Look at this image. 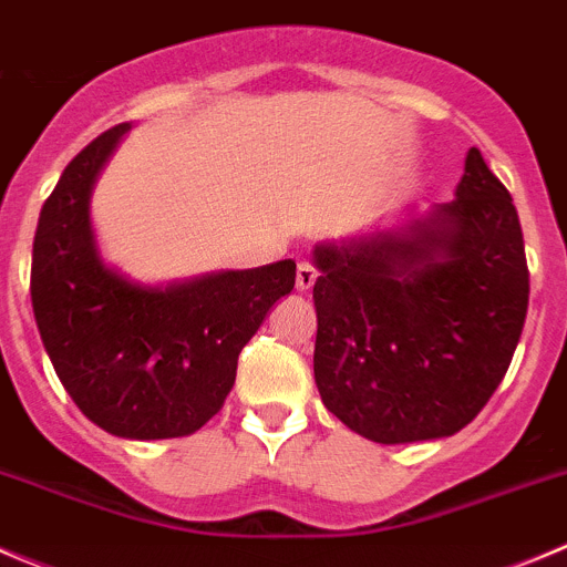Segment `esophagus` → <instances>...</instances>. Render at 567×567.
<instances>
[{
  "label": "esophagus",
  "instance_id": "esophagus-1",
  "mask_svg": "<svg viewBox=\"0 0 567 567\" xmlns=\"http://www.w3.org/2000/svg\"><path fill=\"white\" fill-rule=\"evenodd\" d=\"M295 284H297V291H308L313 284H317V270H313L308 261H300V265H297Z\"/></svg>",
  "mask_w": 567,
  "mask_h": 567
}]
</instances>
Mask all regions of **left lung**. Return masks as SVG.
Instances as JSON below:
<instances>
[{"instance_id": "8db88e82", "label": "left lung", "mask_w": 567, "mask_h": 567, "mask_svg": "<svg viewBox=\"0 0 567 567\" xmlns=\"http://www.w3.org/2000/svg\"><path fill=\"white\" fill-rule=\"evenodd\" d=\"M457 198L408 234L313 250V378L336 419L378 444L455 435L502 383L529 306L518 212L480 148Z\"/></svg>"}]
</instances>
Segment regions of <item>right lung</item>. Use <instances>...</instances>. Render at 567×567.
Returning a JSON list of instances; mask_svg holds the SVG:
<instances>
[{
    "instance_id": "obj_1",
    "label": "right lung",
    "mask_w": 567,
    "mask_h": 567,
    "mask_svg": "<svg viewBox=\"0 0 567 567\" xmlns=\"http://www.w3.org/2000/svg\"><path fill=\"white\" fill-rule=\"evenodd\" d=\"M128 123L87 143L47 198L32 243V311L60 383L82 413L117 439H182L223 408L237 358L295 261L217 272L148 289L99 259L87 200Z\"/></svg>"
}]
</instances>
